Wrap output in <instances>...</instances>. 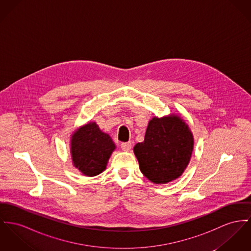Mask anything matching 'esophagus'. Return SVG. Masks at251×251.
Instances as JSON below:
<instances>
[{
	"mask_svg": "<svg viewBox=\"0 0 251 251\" xmlns=\"http://www.w3.org/2000/svg\"><path fill=\"white\" fill-rule=\"evenodd\" d=\"M121 149L124 151H129L131 150V143L126 142V143H122Z\"/></svg>",
	"mask_w": 251,
	"mask_h": 251,
	"instance_id": "34e87169",
	"label": "esophagus"
}]
</instances>
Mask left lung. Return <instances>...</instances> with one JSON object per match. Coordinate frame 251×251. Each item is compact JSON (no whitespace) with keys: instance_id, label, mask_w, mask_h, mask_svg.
<instances>
[{"instance_id":"1","label":"left lung","mask_w":251,"mask_h":251,"mask_svg":"<svg viewBox=\"0 0 251 251\" xmlns=\"http://www.w3.org/2000/svg\"><path fill=\"white\" fill-rule=\"evenodd\" d=\"M194 139L188 126L177 115L151 119L145 140L133 151L141 172L154 184L179 178L187 167Z\"/></svg>"}]
</instances>
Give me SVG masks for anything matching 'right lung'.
<instances>
[{"instance_id": "obj_1", "label": "right lung", "mask_w": 251, "mask_h": 251, "mask_svg": "<svg viewBox=\"0 0 251 251\" xmlns=\"http://www.w3.org/2000/svg\"><path fill=\"white\" fill-rule=\"evenodd\" d=\"M115 144L95 122L78 128L71 137L70 151L73 165L85 176H96L105 168Z\"/></svg>"}]
</instances>
